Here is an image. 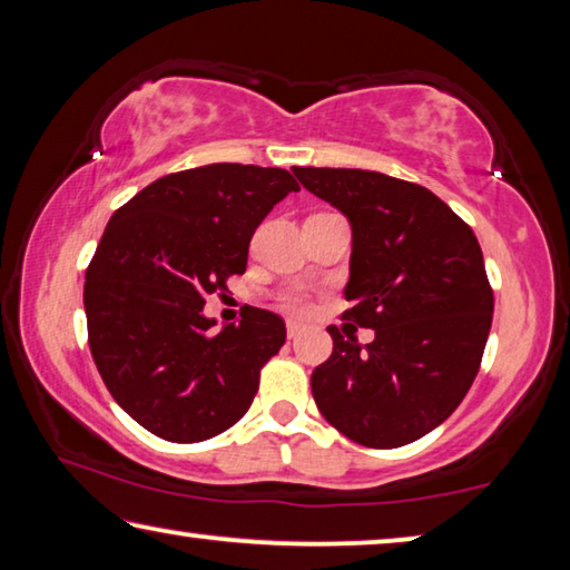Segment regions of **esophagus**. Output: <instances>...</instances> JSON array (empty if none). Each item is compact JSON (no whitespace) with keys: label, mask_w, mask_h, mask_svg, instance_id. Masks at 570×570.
<instances>
[{"label":"esophagus","mask_w":570,"mask_h":570,"mask_svg":"<svg viewBox=\"0 0 570 570\" xmlns=\"http://www.w3.org/2000/svg\"><path fill=\"white\" fill-rule=\"evenodd\" d=\"M304 332V326L298 324V322H286V334H288V340H296L298 334Z\"/></svg>","instance_id":"obj_1"}]
</instances>
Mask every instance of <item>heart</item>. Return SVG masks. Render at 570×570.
Instances as JSON below:
<instances>
[{
    "instance_id": "heart-1",
    "label": "heart",
    "mask_w": 570,
    "mask_h": 570,
    "mask_svg": "<svg viewBox=\"0 0 570 570\" xmlns=\"http://www.w3.org/2000/svg\"><path fill=\"white\" fill-rule=\"evenodd\" d=\"M282 306L286 308V312L302 314V312H306V296L302 292H296V288H292V292L282 294Z\"/></svg>"
}]
</instances>
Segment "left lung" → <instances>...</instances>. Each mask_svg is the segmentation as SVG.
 Masks as SVG:
<instances>
[{
  "label": "left lung",
  "instance_id": "8db88e82",
  "mask_svg": "<svg viewBox=\"0 0 570 570\" xmlns=\"http://www.w3.org/2000/svg\"><path fill=\"white\" fill-rule=\"evenodd\" d=\"M302 186L350 220L344 320L312 372L324 420L364 448H402L445 422L465 397L493 324V288L472 228L435 193L377 170L294 168ZM344 330V326H342Z\"/></svg>",
  "mask_w": 570,
  "mask_h": 570
}]
</instances>
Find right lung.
<instances>
[{
    "mask_svg": "<svg viewBox=\"0 0 570 570\" xmlns=\"http://www.w3.org/2000/svg\"><path fill=\"white\" fill-rule=\"evenodd\" d=\"M294 190L284 168L214 163L150 183L105 226L85 274L90 352L112 400L153 435L216 438L254 402L284 320L246 306L216 332L204 306L246 272L250 236Z\"/></svg>",
    "mask_w": 570,
    "mask_h": 570,
    "instance_id": "right-lung-1",
    "label": "right lung"
}]
</instances>
